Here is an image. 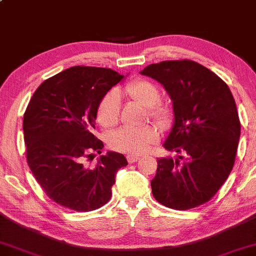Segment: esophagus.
<instances>
[{
  "mask_svg": "<svg viewBox=\"0 0 256 256\" xmlns=\"http://www.w3.org/2000/svg\"><path fill=\"white\" fill-rule=\"evenodd\" d=\"M126 158H128V164H134V162H136L138 158H140V156H138V155H128Z\"/></svg>",
  "mask_w": 256,
  "mask_h": 256,
  "instance_id": "34e87169",
  "label": "esophagus"
}]
</instances>
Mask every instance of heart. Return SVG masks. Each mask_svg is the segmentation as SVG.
I'll use <instances>...</instances> for the list:
<instances>
[{
	"label": "heart",
	"instance_id": "heart-1",
	"mask_svg": "<svg viewBox=\"0 0 256 256\" xmlns=\"http://www.w3.org/2000/svg\"><path fill=\"white\" fill-rule=\"evenodd\" d=\"M128 98L146 108L149 118L160 126L170 124L172 110L170 106L160 102V89L148 79H134L124 88ZM120 98L116 90L108 91L98 106L96 118L100 125L106 128H114L119 122ZM158 131L152 126H142L138 128H122L110 136L108 143L114 150L128 155H140L148 150L158 140Z\"/></svg>",
	"mask_w": 256,
	"mask_h": 256
}]
</instances>
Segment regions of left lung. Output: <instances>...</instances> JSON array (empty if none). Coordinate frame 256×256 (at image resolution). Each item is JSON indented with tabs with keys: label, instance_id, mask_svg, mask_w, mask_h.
I'll return each mask as SVG.
<instances>
[{
	"label": "left lung",
	"instance_id": "1",
	"mask_svg": "<svg viewBox=\"0 0 256 256\" xmlns=\"http://www.w3.org/2000/svg\"><path fill=\"white\" fill-rule=\"evenodd\" d=\"M142 74L156 79L173 101L174 124L164 146L178 158H158L155 200L186 210L218 192L234 167L240 122L228 84L192 60L152 64Z\"/></svg>",
	"mask_w": 256,
	"mask_h": 256
}]
</instances>
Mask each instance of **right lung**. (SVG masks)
<instances>
[{"label":"right lung","instance_id":"add662e5","mask_svg":"<svg viewBox=\"0 0 256 256\" xmlns=\"http://www.w3.org/2000/svg\"><path fill=\"white\" fill-rule=\"evenodd\" d=\"M124 76L110 68L74 66L44 80L24 114L26 160L43 192L58 204L90 212L112 198L116 173L128 165L122 154L108 152L89 168L85 158L101 154L94 136L98 106Z\"/></svg>","mask_w":256,"mask_h":256}]
</instances>
